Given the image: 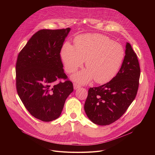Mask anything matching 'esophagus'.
<instances>
[{"label":"esophagus","mask_w":155,"mask_h":155,"mask_svg":"<svg viewBox=\"0 0 155 155\" xmlns=\"http://www.w3.org/2000/svg\"><path fill=\"white\" fill-rule=\"evenodd\" d=\"M79 87H80V85H79L77 83H74V90H77L78 88H79Z\"/></svg>","instance_id":"34e87169"}]
</instances>
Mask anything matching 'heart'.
I'll use <instances>...</instances> for the list:
<instances>
[{
	"instance_id": "heart-1",
	"label": "heart",
	"mask_w": 155,
	"mask_h": 155,
	"mask_svg": "<svg viewBox=\"0 0 155 155\" xmlns=\"http://www.w3.org/2000/svg\"><path fill=\"white\" fill-rule=\"evenodd\" d=\"M61 56L68 73L75 72L84 61L86 69L74 74L72 80L86 84L94 78L97 83L112 79L122 64L124 50L121 45L105 35L94 34L78 36L74 47L69 43L62 46Z\"/></svg>"
}]
</instances>
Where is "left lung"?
Instances as JSON below:
<instances>
[{
	"mask_svg": "<svg viewBox=\"0 0 155 155\" xmlns=\"http://www.w3.org/2000/svg\"><path fill=\"white\" fill-rule=\"evenodd\" d=\"M140 75L137 54L127 42L124 58L117 75L109 82L88 90L84 105L88 118L101 126L118 120L137 95Z\"/></svg>",
	"mask_w": 155,
	"mask_h": 155,
	"instance_id": "1",
	"label": "left lung"
}]
</instances>
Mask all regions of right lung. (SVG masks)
<instances>
[{
	"label": "right lung",
	"instance_id": "1",
	"mask_svg": "<svg viewBox=\"0 0 155 155\" xmlns=\"http://www.w3.org/2000/svg\"><path fill=\"white\" fill-rule=\"evenodd\" d=\"M71 28L41 29L19 52L16 64L18 94L34 117L51 121L59 117L65 101L74 91L64 72L60 52ZM64 79L65 81L58 80Z\"/></svg>",
	"mask_w": 155,
	"mask_h": 155
}]
</instances>
